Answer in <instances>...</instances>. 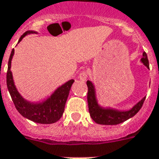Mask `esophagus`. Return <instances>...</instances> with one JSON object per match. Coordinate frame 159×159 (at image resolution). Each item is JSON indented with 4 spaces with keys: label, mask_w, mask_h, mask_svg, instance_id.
Segmentation results:
<instances>
[{
    "label": "esophagus",
    "mask_w": 159,
    "mask_h": 159,
    "mask_svg": "<svg viewBox=\"0 0 159 159\" xmlns=\"http://www.w3.org/2000/svg\"><path fill=\"white\" fill-rule=\"evenodd\" d=\"M79 78L81 81L84 82V81H86V80H87V78H88V74L86 73L85 71H82V72H81L79 75Z\"/></svg>",
    "instance_id": "obj_1"
}]
</instances>
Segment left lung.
<instances>
[{
    "instance_id": "obj_1",
    "label": "left lung",
    "mask_w": 159,
    "mask_h": 159,
    "mask_svg": "<svg viewBox=\"0 0 159 159\" xmlns=\"http://www.w3.org/2000/svg\"><path fill=\"white\" fill-rule=\"evenodd\" d=\"M142 62L146 66L149 68V62L148 56L146 52L143 53V57L142 58ZM88 86V103H89V114L92 119L96 123L100 125H118L122 122L127 120L128 119L133 117L136 113L139 111L142 107V104L145 101L146 97L139 101L136 105L128 111H119L112 109H103L98 104L96 95H95V89L93 83L90 81L87 82Z\"/></svg>"
}]
</instances>
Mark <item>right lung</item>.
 Masks as SVG:
<instances>
[{"instance_id":"right-lung-1","label":"right lung","mask_w":159,"mask_h":159,"mask_svg":"<svg viewBox=\"0 0 159 159\" xmlns=\"http://www.w3.org/2000/svg\"><path fill=\"white\" fill-rule=\"evenodd\" d=\"M35 32L27 31L23 34L19 41L22 40L25 35L28 34H33ZM14 50H11L10 58L8 61L7 72V85L8 91L10 93L11 98L13 101V103L17 111L25 118L29 119L32 121H34L39 124H52L58 121L61 118L62 114L64 112L66 102L67 100L70 87L74 83V80H70L64 85L57 89L51 97L47 100L40 103H33L26 101L17 92L14 85L12 75L11 71V61L13 56Z\"/></svg>"}]
</instances>
